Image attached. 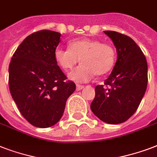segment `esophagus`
<instances>
[{
	"label": "esophagus",
	"instance_id": "34e87169",
	"mask_svg": "<svg viewBox=\"0 0 157 157\" xmlns=\"http://www.w3.org/2000/svg\"><path fill=\"white\" fill-rule=\"evenodd\" d=\"M84 88V86H81V85H76V90L79 91L82 90Z\"/></svg>",
	"mask_w": 157,
	"mask_h": 157
}]
</instances>
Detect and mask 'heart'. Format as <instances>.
Masks as SVG:
<instances>
[{
  "label": "heart",
  "mask_w": 157,
  "mask_h": 157,
  "mask_svg": "<svg viewBox=\"0 0 157 157\" xmlns=\"http://www.w3.org/2000/svg\"><path fill=\"white\" fill-rule=\"evenodd\" d=\"M54 59L61 68L70 70L81 60V64L68 75L70 80L84 83L94 75L103 76L112 68L115 51L112 45L100 40L84 38L69 43V49L57 48Z\"/></svg>",
  "instance_id": "heart-1"
}]
</instances>
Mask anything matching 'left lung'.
I'll return each mask as SVG.
<instances>
[{"label": "left lung", "instance_id": "8db88e82", "mask_svg": "<svg viewBox=\"0 0 157 157\" xmlns=\"http://www.w3.org/2000/svg\"><path fill=\"white\" fill-rule=\"evenodd\" d=\"M117 48V59L104 86L95 87L90 108L108 124L123 123L134 115L146 92L147 63L139 45L126 35L104 31Z\"/></svg>", "mask_w": 157, "mask_h": 157}]
</instances>
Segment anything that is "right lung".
Returning <instances> with one entry per match:
<instances>
[{
	"mask_svg": "<svg viewBox=\"0 0 157 157\" xmlns=\"http://www.w3.org/2000/svg\"><path fill=\"white\" fill-rule=\"evenodd\" d=\"M61 34L41 30L31 34L17 48L9 66V87L19 112L39 128L53 126L63 114L76 85L66 81L54 59Z\"/></svg>",
	"mask_w": 157,
	"mask_h": 157,
	"instance_id": "obj_1",
	"label": "right lung"
}]
</instances>
